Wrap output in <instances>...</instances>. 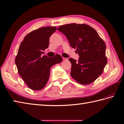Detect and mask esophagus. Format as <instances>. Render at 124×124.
Returning <instances> with one entry per match:
<instances>
[{
  "mask_svg": "<svg viewBox=\"0 0 124 124\" xmlns=\"http://www.w3.org/2000/svg\"><path fill=\"white\" fill-rule=\"evenodd\" d=\"M62 60L63 61H65V60H67V59L66 58H65V57H62Z\"/></svg>",
  "mask_w": 124,
  "mask_h": 124,
  "instance_id": "obj_1",
  "label": "esophagus"
}]
</instances>
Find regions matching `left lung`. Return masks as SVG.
<instances>
[{"mask_svg": "<svg viewBox=\"0 0 124 124\" xmlns=\"http://www.w3.org/2000/svg\"><path fill=\"white\" fill-rule=\"evenodd\" d=\"M58 30L66 37L79 55L78 62L69 59L71 77L83 85L93 83L102 73L107 62L104 41L93 28L86 24L72 23L60 26Z\"/></svg>", "mask_w": 124, "mask_h": 124, "instance_id": "obj_1", "label": "left lung"}]
</instances>
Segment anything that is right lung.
<instances>
[{
  "instance_id": "add662e5",
  "label": "right lung",
  "mask_w": 124,
  "mask_h": 124,
  "mask_svg": "<svg viewBox=\"0 0 124 124\" xmlns=\"http://www.w3.org/2000/svg\"><path fill=\"white\" fill-rule=\"evenodd\" d=\"M56 27H44L30 32L25 37L15 59L18 72L30 89L39 91L45 87L50 77L51 67L62 61L60 54L49 58L41 56L47 48L49 39Z\"/></svg>"
}]
</instances>
